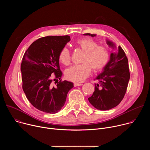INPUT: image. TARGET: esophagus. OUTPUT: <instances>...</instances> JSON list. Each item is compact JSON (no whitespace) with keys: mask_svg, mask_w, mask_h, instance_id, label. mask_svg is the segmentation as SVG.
<instances>
[{"mask_svg":"<svg viewBox=\"0 0 150 150\" xmlns=\"http://www.w3.org/2000/svg\"><path fill=\"white\" fill-rule=\"evenodd\" d=\"M81 85H82V83H74V86L75 87L81 86Z\"/></svg>","mask_w":150,"mask_h":150,"instance_id":"esophagus-1","label":"esophagus"}]
</instances>
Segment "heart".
I'll return each mask as SVG.
<instances>
[{"mask_svg":"<svg viewBox=\"0 0 150 150\" xmlns=\"http://www.w3.org/2000/svg\"><path fill=\"white\" fill-rule=\"evenodd\" d=\"M78 47L85 52L80 65H74L65 71L66 78L75 83L81 82L87 78L91 69L94 72L101 70L108 63L109 59L108 50L91 38H81L76 41ZM59 60L64 65L71 64V53L65 47L59 53Z\"/></svg>","mask_w":150,"mask_h":150,"instance_id":"1","label":"heart"}]
</instances>
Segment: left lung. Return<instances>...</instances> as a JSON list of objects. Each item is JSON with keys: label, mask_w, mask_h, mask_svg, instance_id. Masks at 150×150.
I'll return each instance as SVG.
<instances>
[{"label": "left lung", "mask_w": 150, "mask_h": 150, "mask_svg": "<svg viewBox=\"0 0 150 150\" xmlns=\"http://www.w3.org/2000/svg\"><path fill=\"white\" fill-rule=\"evenodd\" d=\"M84 35L95 37L89 33ZM109 47L115 51L110 54V60L103 68V72L94 79L95 90L89 97L91 104L98 110H107L115 108L123 100L130 78L128 60L120 46L116 47L113 42L106 40Z\"/></svg>", "instance_id": "obj_1"}]
</instances>
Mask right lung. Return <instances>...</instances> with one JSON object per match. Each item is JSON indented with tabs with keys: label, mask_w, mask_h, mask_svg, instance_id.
<instances>
[{
	"label": "right lung",
	"mask_w": 150,
	"mask_h": 150,
	"mask_svg": "<svg viewBox=\"0 0 150 150\" xmlns=\"http://www.w3.org/2000/svg\"><path fill=\"white\" fill-rule=\"evenodd\" d=\"M71 40L69 35L47 36L33 42L24 53L21 65L23 89L27 99L37 109L56 113L65 103L72 82L60 79L59 53ZM60 79L52 84L51 75Z\"/></svg>",
	"instance_id": "add662e5"
}]
</instances>
